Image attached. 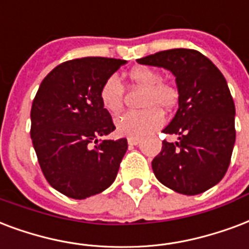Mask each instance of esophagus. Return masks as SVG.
Listing matches in <instances>:
<instances>
[{
    "label": "esophagus",
    "instance_id": "obj_1",
    "mask_svg": "<svg viewBox=\"0 0 249 249\" xmlns=\"http://www.w3.org/2000/svg\"><path fill=\"white\" fill-rule=\"evenodd\" d=\"M128 143H129V145H132V146L138 145V143H140V138L129 137V138H128Z\"/></svg>",
    "mask_w": 249,
    "mask_h": 249
}]
</instances>
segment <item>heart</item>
<instances>
[{
  "instance_id": "obj_1",
  "label": "heart",
  "mask_w": 249,
  "mask_h": 249,
  "mask_svg": "<svg viewBox=\"0 0 249 249\" xmlns=\"http://www.w3.org/2000/svg\"><path fill=\"white\" fill-rule=\"evenodd\" d=\"M133 85L145 89L142 96V111H129L117 117L116 130L125 137H143L163 125L164 117L160 109L170 111L179 100V91L174 85L163 82L162 75L147 66H137L129 71ZM124 89L116 75H109L100 86L99 99L104 109L117 113L123 107Z\"/></svg>"
}]
</instances>
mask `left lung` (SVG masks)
<instances>
[{"label": "left lung", "mask_w": 249, "mask_h": 249, "mask_svg": "<svg viewBox=\"0 0 249 249\" xmlns=\"http://www.w3.org/2000/svg\"><path fill=\"white\" fill-rule=\"evenodd\" d=\"M176 77L179 108L163 129L179 142H162L151 162L157 179L172 191L195 196L222 180L230 166L235 137V104L223 74L195 49H168L137 60Z\"/></svg>", "instance_id": "left-lung-1"}]
</instances>
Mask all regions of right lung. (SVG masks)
<instances>
[{"label": "right lung", "instance_id": "obj_1", "mask_svg": "<svg viewBox=\"0 0 249 249\" xmlns=\"http://www.w3.org/2000/svg\"><path fill=\"white\" fill-rule=\"evenodd\" d=\"M125 62L107 57L62 62L43 79L32 102L31 140L40 168L70 198L98 195L116 179L128 141L99 140L116 129L99 90Z\"/></svg>", "mask_w": 249, "mask_h": 249}]
</instances>
